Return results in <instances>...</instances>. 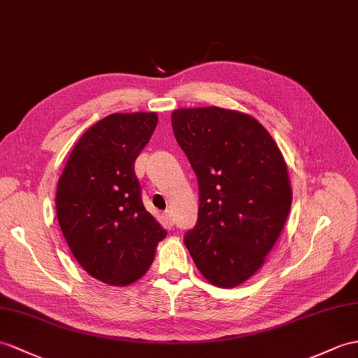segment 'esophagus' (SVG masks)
<instances>
[{"label": "esophagus", "mask_w": 358, "mask_h": 358, "mask_svg": "<svg viewBox=\"0 0 358 358\" xmlns=\"http://www.w3.org/2000/svg\"><path fill=\"white\" fill-rule=\"evenodd\" d=\"M164 222L167 223V226H170V228H171L173 223H174V219H173V214H171V211H167V213L164 214Z\"/></svg>", "instance_id": "esophagus-1"}]
</instances>
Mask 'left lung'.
<instances>
[{"instance_id": "8db88e82", "label": "left lung", "mask_w": 358, "mask_h": 358, "mask_svg": "<svg viewBox=\"0 0 358 358\" xmlns=\"http://www.w3.org/2000/svg\"><path fill=\"white\" fill-rule=\"evenodd\" d=\"M171 127L199 184L197 223L185 232V246L209 282L237 287L264 264L289 215L282 155L267 130L241 112L178 109Z\"/></svg>"}]
</instances>
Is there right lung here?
<instances>
[{
  "label": "right lung",
  "mask_w": 358,
  "mask_h": 358,
  "mask_svg": "<svg viewBox=\"0 0 358 358\" xmlns=\"http://www.w3.org/2000/svg\"><path fill=\"white\" fill-rule=\"evenodd\" d=\"M158 123L155 112L112 113L78 139L59 178L56 213L77 263L95 280H139L167 231L143 203L135 159Z\"/></svg>",
  "instance_id": "1"
}]
</instances>
